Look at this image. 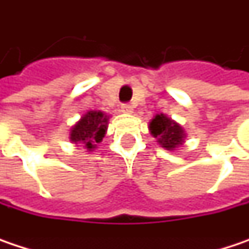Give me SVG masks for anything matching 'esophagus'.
<instances>
[{
	"label": "esophagus",
	"instance_id": "1",
	"mask_svg": "<svg viewBox=\"0 0 249 249\" xmlns=\"http://www.w3.org/2000/svg\"><path fill=\"white\" fill-rule=\"evenodd\" d=\"M122 112H123V113H132V112H133V105H130V103H123V105H122Z\"/></svg>",
	"mask_w": 249,
	"mask_h": 249
}]
</instances>
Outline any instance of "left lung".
I'll return each mask as SVG.
<instances>
[{
  "label": "left lung",
  "instance_id": "left-lung-1",
  "mask_svg": "<svg viewBox=\"0 0 249 249\" xmlns=\"http://www.w3.org/2000/svg\"><path fill=\"white\" fill-rule=\"evenodd\" d=\"M151 134L157 137V142L161 147L167 150H174L184 142V130L180 124L173 122L167 116L157 115L150 122Z\"/></svg>",
  "mask_w": 249,
  "mask_h": 249
}]
</instances>
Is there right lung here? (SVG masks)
<instances>
[{"label":"right lung","mask_w":249,"mask_h":249,"mask_svg":"<svg viewBox=\"0 0 249 249\" xmlns=\"http://www.w3.org/2000/svg\"><path fill=\"white\" fill-rule=\"evenodd\" d=\"M107 129V117L102 112L90 110L82 116L79 122L71 130V140L73 143H83L88 150L95 149V143H100Z\"/></svg>","instance_id":"right-lung-1"}]
</instances>
